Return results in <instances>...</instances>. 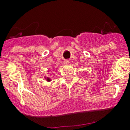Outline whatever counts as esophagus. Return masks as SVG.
<instances>
[{"label":"esophagus","instance_id":"34e87169","mask_svg":"<svg viewBox=\"0 0 130 130\" xmlns=\"http://www.w3.org/2000/svg\"><path fill=\"white\" fill-rule=\"evenodd\" d=\"M69 63V61H65V64H68Z\"/></svg>","mask_w":130,"mask_h":130}]
</instances>
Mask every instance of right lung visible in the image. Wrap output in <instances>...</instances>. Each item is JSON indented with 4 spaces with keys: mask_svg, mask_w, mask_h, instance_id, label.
<instances>
[{
    "mask_svg": "<svg viewBox=\"0 0 130 130\" xmlns=\"http://www.w3.org/2000/svg\"><path fill=\"white\" fill-rule=\"evenodd\" d=\"M45 79H46V81L47 82H51V77H45Z\"/></svg>",
    "mask_w": 130,
    "mask_h": 130,
    "instance_id": "right-lung-1",
    "label": "right lung"
}]
</instances>
